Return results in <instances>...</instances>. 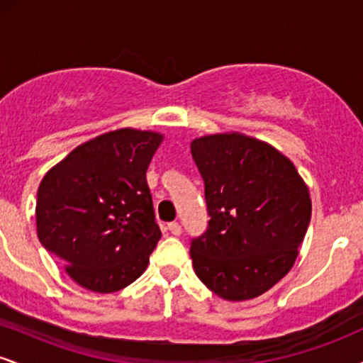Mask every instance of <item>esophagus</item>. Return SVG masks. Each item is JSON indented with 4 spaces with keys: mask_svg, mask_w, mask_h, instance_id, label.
<instances>
[{
    "mask_svg": "<svg viewBox=\"0 0 363 363\" xmlns=\"http://www.w3.org/2000/svg\"><path fill=\"white\" fill-rule=\"evenodd\" d=\"M167 228H169V232L172 235H181V232H182V228H181V225H179L177 222H170L169 225H167Z\"/></svg>",
    "mask_w": 363,
    "mask_h": 363,
    "instance_id": "1",
    "label": "esophagus"
}]
</instances>
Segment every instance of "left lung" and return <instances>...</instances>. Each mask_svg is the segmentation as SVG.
<instances>
[{"mask_svg":"<svg viewBox=\"0 0 363 363\" xmlns=\"http://www.w3.org/2000/svg\"><path fill=\"white\" fill-rule=\"evenodd\" d=\"M208 227L191 239L194 272L225 301H247L290 272L311 222L306 182L272 145L237 135L194 140Z\"/></svg>","mask_w":363,"mask_h":363,"instance_id":"left-lung-1","label":"left lung"}]
</instances>
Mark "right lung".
Wrapping results in <instances>:
<instances>
[{
  "instance_id": "add662e5",
  "label": "right lung",
  "mask_w": 363,
  "mask_h": 363,
  "mask_svg": "<svg viewBox=\"0 0 363 363\" xmlns=\"http://www.w3.org/2000/svg\"><path fill=\"white\" fill-rule=\"evenodd\" d=\"M162 135L124 128L86 141L45 174L37 235L83 289L111 294L147 269L162 232L147 169Z\"/></svg>"
}]
</instances>
